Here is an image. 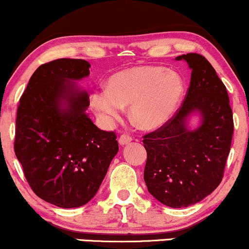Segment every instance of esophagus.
I'll return each mask as SVG.
<instances>
[{
	"label": "esophagus",
	"mask_w": 249,
	"mask_h": 249,
	"mask_svg": "<svg viewBox=\"0 0 249 249\" xmlns=\"http://www.w3.org/2000/svg\"><path fill=\"white\" fill-rule=\"evenodd\" d=\"M131 141H133V139H131L129 135H125V134H124V135H121L119 137V143L121 145L128 144V143H130Z\"/></svg>",
	"instance_id": "esophagus-1"
}]
</instances>
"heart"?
I'll list each match as a JSON object with an SVG mask.
<instances>
[{
	"instance_id": "obj_1",
	"label": "heart",
	"mask_w": 249,
	"mask_h": 249,
	"mask_svg": "<svg viewBox=\"0 0 249 249\" xmlns=\"http://www.w3.org/2000/svg\"><path fill=\"white\" fill-rule=\"evenodd\" d=\"M184 93L182 78L160 66H135L108 79L107 89L90 95V106L106 122L121 118L129 106L131 121L144 130L156 129L171 118Z\"/></svg>"
}]
</instances>
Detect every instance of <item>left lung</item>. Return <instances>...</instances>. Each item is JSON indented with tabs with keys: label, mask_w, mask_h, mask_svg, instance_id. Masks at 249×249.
<instances>
[{
	"label": "left lung",
	"mask_w": 249,
	"mask_h": 249,
	"mask_svg": "<svg viewBox=\"0 0 249 249\" xmlns=\"http://www.w3.org/2000/svg\"><path fill=\"white\" fill-rule=\"evenodd\" d=\"M183 59L191 69V81L182 106L162 127L143 136L148 191L174 209L194 205L218 188L234 129L227 89L210 61L198 53L176 58ZM195 111L202 124L192 131L186 122Z\"/></svg>",
	"instance_id": "left-lung-1"
}]
</instances>
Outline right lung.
<instances>
[{
    "label": "right lung",
    "instance_id": "obj_1",
    "mask_svg": "<svg viewBox=\"0 0 249 249\" xmlns=\"http://www.w3.org/2000/svg\"><path fill=\"white\" fill-rule=\"evenodd\" d=\"M89 63L61 58L40 65L19 99L15 154L32 191L63 209L94 197L119 151L114 131L99 129L87 115L89 98L74 81Z\"/></svg>",
    "mask_w": 249,
    "mask_h": 249
}]
</instances>
